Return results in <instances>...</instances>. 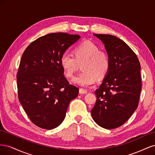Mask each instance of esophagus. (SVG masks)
Segmentation results:
<instances>
[{
  "mask_svg": "<svg viewBox=\"0 0 155 155\" xmlns=\"http://www.w3.org/2000/svg\"><path fill=\"white\" fill-rule=\"evenodd\" d=\"M87 93V91L85 90V89L79 88V94H85Z\"/></svg>",
  "mask_w": 155,
  "mask_h": 155,
  "instance_id": "esophagus-1",
  "label": "esophagus"
}]
</instances>
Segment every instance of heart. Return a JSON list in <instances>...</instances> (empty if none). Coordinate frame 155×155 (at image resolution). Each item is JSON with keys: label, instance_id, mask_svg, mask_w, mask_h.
<instances>
[{"label": "heart", "instance_id": "1", "mask_svg": "<svg viewBox=\"0 0 155 155\" xmlns=\"http://www.w3.org/2000/svg\"><path fill=\"white\" fill-rule=\"evenodd\" d=\"M74 56L64 51L61 56L60 64L63 69L65 76L73 78L78 69V64L85 62L82 66L83 72L74 79V83L80 86L87 87L98 79L104 78L110 68V58L108 54L100 50L97 45L86 41L78 45L74 49Z\"/></svg>", "mask_w": 155, "mask_h": 155}]
</instances>
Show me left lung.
<instances>
[{
  "label": "left lung",
  "instance_id": "obj_1",
  "mask_svg": "<svg viewBox=\"0 0 155 155\" xmlns=\"http://www.w3.org/2000/svg\"><path fill=\"white\" fill-rule=\"evenodd\" d=\"M94 35L104 44L110 64L95 91L97 100L91 114L101 127L115 129L125 124L137 109L142 90L141 67L137 55L124 41L111 35Z\"/></svg>",
  "mask_w": 155,
  "mask_h": 155
}]
</instances>
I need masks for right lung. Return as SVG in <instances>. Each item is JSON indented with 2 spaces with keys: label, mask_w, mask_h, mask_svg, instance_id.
Here are the masks:
<instances>
[{
  "label": "right lung",
  "mask_w": 155,
  "mask_h": 155,
  "mask_svg": "<svg viewBox=\"0 0 155 155\" xmlns=\"http://www.w3.org/2000/svg\"><path fill=\"white\" fill-rule=\"evenodd\" d=\"M79 35L52 33L26 48L17 74L18 100L30 120L50 130L63 122L79 88L70 85L60 64L61 56L79 39Z\"/></svg>",
  "instance_id": "obj_1"
}]
</instances>
